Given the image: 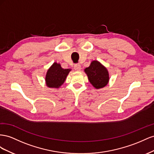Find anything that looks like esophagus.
Segmentation results:
<instances>
[{
	"instance_id": "34e87169",
	"label": "esophagus",
	"mask_w": 154,
	"mask_h": 154,
	"mask_svg": "<svg viewBox=\"0 0 154 154\" xmlns=\"http://www.w3.org/2000/svg\"><path fill=\"white\" fill-rule=\"evenodd\" d=\"M74 69H75V70H76V71H77V72L81 71V66L79 64H75L74 65Z\"/></svg>"
}]
</instances>
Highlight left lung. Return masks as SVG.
Wrapping results in <instances>:
<instances>
[{
    "mask_svg": "<svg viewBox=\"0 0 154 154\" xmlns=\"http://www.w3.org/2000/svg\"><path fill=\"white\" fill-rule=\"evenodd\" d=\"M85 72L95 88H103L108 85L109 79L108 71L98 60L91 61L90 66L85 69Z\"/></svg>",
    "mask_w": 154,
    "mask_h": 154,
    "instance_id": "left-lung-1",
    "label": "left lung"
}]
</instances>
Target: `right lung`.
I'll list each match as a JSON object with an SVG mask.
<instances>
[{
    "instance_id": "right-lung-1",
    "label": "right lung",
    "mask_w": 154,
    "mask_h": 154,
    "mask_svg": "<svg viewBox=\"0 0 154 154\" xmlns=\"http://www.w3.org/2000/svg\"><path fill=\"white\" fill-rule=\"evenodd\" d=\"M71 69H63L59 63L55 62L48 69L45 81L48 88H59L66 81Z\"/></svg>"
}]
</instances>
